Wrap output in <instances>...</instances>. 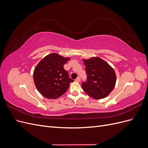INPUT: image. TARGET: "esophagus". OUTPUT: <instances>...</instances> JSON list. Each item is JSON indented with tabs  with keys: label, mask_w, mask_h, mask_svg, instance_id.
<instances>
[{
	"label": "esophagus",
	"mask_w": 148,
	"mask_h": 148,
	"mask_svg": "<svg viewBox=\"0 0 148 148\" xmlns=\"http://www.w3.org/2000/svg\"><path fill=\"white\" fill-rule=\"evenodd\" d=\"M75 81L77 82H80V81H81V78H80L79 77H78L77 79H75Z\"/></svg>",
	"instance_id": "34e87169"
}]
</instances>
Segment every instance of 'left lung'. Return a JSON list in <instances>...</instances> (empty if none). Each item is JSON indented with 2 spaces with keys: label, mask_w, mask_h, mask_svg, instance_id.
Returning a JSON list of instances; mask_svg holds the SVG:
<instances>
[{
  "label": "left lung",
  "mask_w": 148,
  "mask_h": 148,
  "mask_svg": "<svg viewBox=\"0 0 148 148\" xmlns=\"http://www.w3.org/2000/svg\"><path fill=\"white\" fill-rule=\"evenodd\" d=\"M83 61L88 76L87 82L82 85L84 91L96 99L108 96L115 86L116 74L114 69L99 57Z\"/></svg>",
  "instance_id": "8db88e82"
}]
</instances>
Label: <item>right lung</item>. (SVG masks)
<instances>
[{
    "instance_id": "1",
    "label": "right lung",
    "mask_w": 148,
    "mask_h": 148,
    "mask_svg": "<svg viewBox=\"0 0 148 148\" xmlns=\"http://www.w3.org/2000/svg\"><path fill=\"white\" fill-rule=\"evenodd\" d=\"M70 59L57 53L44 57L35 67L33 79L36 87L48 99H56L67 91L73 80L69 77L64 65Z\"/></svg>"
}]
</instances>
